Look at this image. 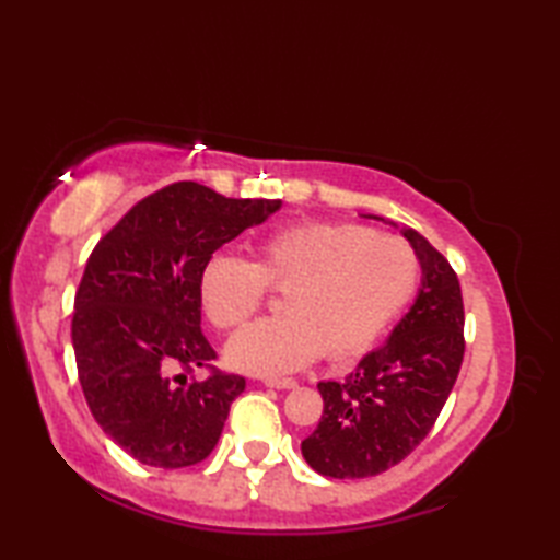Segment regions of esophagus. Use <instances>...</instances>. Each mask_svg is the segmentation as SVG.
Here are the masks:
<instances>
[{"label": "esophagus", "instance_id": "1", "mask_svg": "<svg viewBox=\"0 0 560 560\" xmlns=\"http://www.w3.org/2000/svg\"><path fill=\"white\" fill-rule=\"evenodd\" d=\"M265 385L273 387V389H293L299 383H295L293 377H267Z\"/></svg>", "mask_w": 560, "mask_h": 560}]
</instances>
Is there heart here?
Segmentation results:
<instances>
[{
    "label": "heart",
    "mask_w": 560,
    "mask_h": 560,
    "mask_svg": "<svg viewBox=\"0 0 560 560\" xmlns=\"http://www.w3.org/2000/svg\"><path fill=\"white\" fill-rule=\"evenodd\" d=\"M419 257L397 235L349 223H311L269 235L253 261L217 255L199 293L213 325H245L283 291V315L261 319L229 343V361L247 373L281 375L313 363L359 359L401 315L419 287Z\"/></svg>",
    "instance_id": "1"
}]
</instances>
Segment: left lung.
Masks as SVG:
<instances>
[{"label":"left lung","instance_id":"obj_1","mask_svg":"<svg viewBox=\"0 0 560 560\" xmlns=\"http://www.w3.org/2000/svg\"><path fill=\"white\" fill-rule=\"evenodd\" d=\"M401 233L421 261V289L385 347L363 355L341 383L317 385L323 419L301 452L323 477H375L409 457L431 433L459 375L464 305L457 273L421 233Z\"/></svg>","mask_w":560,"mask_h":560}]
</instances>
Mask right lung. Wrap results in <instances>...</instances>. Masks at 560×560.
I'll list each match as a JSON object with an SVG mask.
<instances>
[{"label":"right lung","instance_id":"right-lung-1","mask_svg":"<svg viewBox=\"0 0 560 560\" xmlns=\"http://www.w3.org/2000/svg\"><path fill=\"white\" fill-rule=\"evenodd\" d=\"M279 207L173 183L137 201L93 247L71 317L79 383L103 433L147 467H192L217 447L245 377L211 365L201 271ZM197 366L210 371L205 381L191 377Z\"/></svg>","mask_w":560,"mask_h":560}]
</instances>
